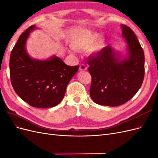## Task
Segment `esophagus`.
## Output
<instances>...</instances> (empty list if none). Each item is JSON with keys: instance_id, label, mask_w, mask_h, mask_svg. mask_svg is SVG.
Returning <instances> with one entry per match:
<instances>
[{"instance_id": "34e87169", "label": "esophagus", "mask_w": 158, "mask_h": 158, "mask_svg": "<svg viewBox=\"0 0 158 158\" xmlns=\"http://www.w3.org/2000/svg\"><path fill=\"white\" fill-rule=\"evenodd\" d=\"M79 70H87V66H85L84 64H80V67H79Z\"/></svg>"}]
</instances>
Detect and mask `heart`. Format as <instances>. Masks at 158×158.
I'll return each instance as SVG.
<instances>
[{
	"label": "heart",
	"instance_id": "heart-1",
	"mask_svg": "<svg viewBox=\"0 0 158 158\" xmlns=\"http://www.w3.org/2000/svg\"><path fill=\"white\" fill-rule=\"evenodd\" d=\"M99 35L90 31H84L74 37L71 41V47L76 51L88 49L92 47V51H99L104 47L103 40H98Z\"/></svg>",
	"mask_w": 158,
	"mask_h": 158
}]
</instances>
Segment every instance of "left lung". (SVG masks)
Listing matches in <instances>:
<instances>
[{"label":"left lung","mask_w":158,"mask_h":158,"mask_svg":"<svg viewBox=\"0 0 158 158\" xmlns=\"http://www.w3.org/2000/svg\"><path fill=\"white\" fill-rule=\"evenodd\" d=\"M121 27L127 44L126 59L121 60L110 46L88 58L92 76L90 97L101 106L116 107L125 103L137 93L144 80V51L131 28L124 24Z\"/></svg>","instance_id":"8db88e82"}]
</instances>
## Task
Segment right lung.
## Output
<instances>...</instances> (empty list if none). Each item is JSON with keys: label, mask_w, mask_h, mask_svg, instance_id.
<instances>
[{"label": "right lung", "mask_w": 158, "mask_h": 158, "mask_svg": "<svg viewBox=\"0 0 158 158\" xmlns=\"http://www.w3.org/2000/svg\"><path fill=\"white\" fill-rule=\"evenodd\" d=\"M33 25L19 37L10 57V76L18 95L30 106L49 108L63 100L66 86L79 66L66 65L59 57L49 60L33 59L27 55L26 42Z\"/></svg>", "instance_id": "1"}]
</instances>
